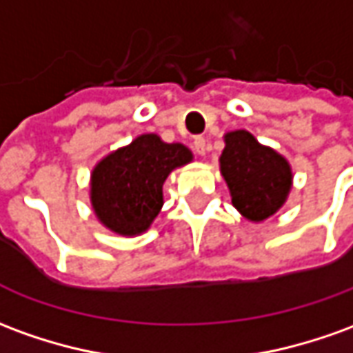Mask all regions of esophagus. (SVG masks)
<instances>
[{
    "instance_id": "34e87169",
    "label": "esophagus",
    "mask_w": 353,
    "mask_h": 353,
    "mask_svg": "<svg viewBox=\"0 0 353 353\" xmlns=\"http://www.w3.org/2000/svg\"><path fill=\"white\" fill-rule=\"evenodd\" d=\"M193 147H194V151H196V154H201V157H204L206 151H208V143H206L204 137H194Z\"/></svg>"
}]
</instances>
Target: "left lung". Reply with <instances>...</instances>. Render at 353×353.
I'll list each match as a JSON object with an SVG mask.
<instances>
[{
  "mask_svg": "<svg viewBox=\"0 0 353 353\" xmlns=\"http://www.w3.org/2000/svg\"><path fill=\"white\" fill-rule=\"evenodd\" d=\"M223 141L219 172L228 183L233 206L252 223L277 214L292 189L294 176L288 160L246 130L229 132Z\"/></svg>",
  "mask_w": 353,
  "mask_h": 353,
  "instance_id": "8db88e82",
  "label": "left lung"
}]
</instances>
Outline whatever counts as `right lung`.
Masks as SVG:
<instances>
[{"mask_svg":"<svg viewBox=\"0 0 353 353\" xmlns=\"http://www.w3.org/2000/svg\"><path fill=\"white\" fill-rule=\"evenodd\" d=\"M193 160L183 143L143 134L101 159L90 177V202L101 223L122 236L151 228L164 204L162 185L176 168Z\"/></svg>","mask_w":353,"mask_h":353,"instance_id":"obj_1","label":"right lung"}]
</instances>
